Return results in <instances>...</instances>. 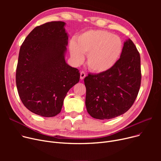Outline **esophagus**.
Wrapping results in <instances>:
<instances>
[{
	"label": "esophagus",
	"instance_id": "obj_1",
	"mask_svg": "<svg viewBox=\"0 0 161 161\" xmlns=\"http://www.w3.org/2000/svg\"><path fill=\"white\" fill-rule=\"evenodd\" d=\"M86 74L85 72L81 71V72H80V79H81V80H83L84 78H86Z\"/></svg>",
	"mask_w": 161,
	"mask_h": 161
}]
</instances>
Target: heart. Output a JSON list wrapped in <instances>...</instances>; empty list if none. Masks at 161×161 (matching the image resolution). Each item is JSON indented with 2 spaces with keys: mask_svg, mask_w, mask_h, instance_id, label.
Here are the masks:
<instances>
[{
  "mask_svg": "<svg viewBox=\"0 0 161 161\" xmlns=\"http://www.w3.org/2000/svg\"><path fill=\"white\" fill-rule=\"evenodd\" d=\"M70 55L76 64L87 54V63L95 73H104L112 69L123 52L121 38L104 30H90L81 34L70 44Z\"/></svg>",
  "mask_w": 161,
  "mask_h": 161,
  "instance_id": "heart-1",
  "label": "heart"
}]
</instances>
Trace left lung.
Returning <instances> with one entry per match:
<instances>
[{
    "mask_svg": "<svg viewBox=\"0 0 161 161\" xmlns=\"http://www.w3.org/2000/svg\"><path fill=\"white\" fill-rule=\"evenodd\" d=\"M140 56L130 39L126 40L119 61L104 73L89 74L84 79L86 106L95 119H109L127 112L141 85Z\"/></svg>",
    "mask_w": 161,
    "mask_h": 161,
    "instance_id": "left-lung-1",
    "label": "left lung"
}]
</instances>
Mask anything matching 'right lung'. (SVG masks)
<instances>
[{
	"mask_svg": "<svg viewBox=\"0 0 161 161\" xmlns=\"http://www.w3.org/2000/svg\"><path fill=\"white\" fill-rule=\"evenodd\" d=\"M64 25L52 21L35 27L20 47L17 89L24 106L40 116L60 113L68 91L80 80L79 70L65 61L69 36Z\"/></svg>",
	"mask_w": 161,
	"mask_h": 161,
	"instance_id": "add662e5",
	"label": "right lung"
}]
</instances>
